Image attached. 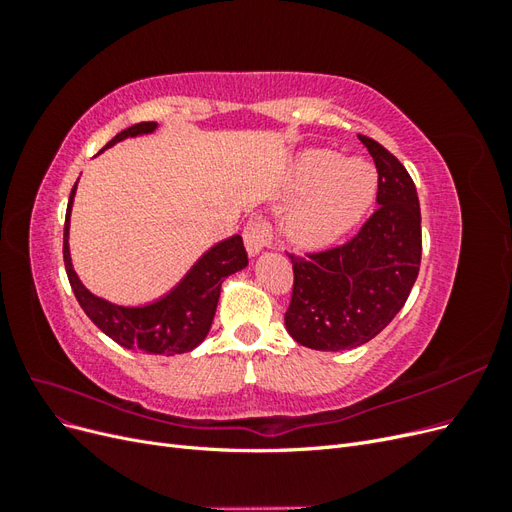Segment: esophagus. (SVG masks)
Here are the masks:
<instances>
[{"instance_id":"34e87169","label":"esophagus","mask_w":512,"mask_h":512,"mask_svg":"<svg viewBox=\"0 0 512 512\" xmlns=\"http://www.w3.org/2000/svg\"><path fill=\"white\" fill-rule=\"evenodd\" d=\"M243 241L247 247V254L250 256H258L262 250H267V247L271 245V228H269L267 220L256 218L247 224L243 230Z\"/></svg>"}]
</instances>
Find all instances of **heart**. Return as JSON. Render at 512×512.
Instances as JSON below:
<instances>
[{"label":"heart","instance_id":"b5f03b06","mask_svg":"<svg viewBox=\"0 0 512 512\" xmlns=\"http://www.w3.org/2000/svg\"><path fill=\"white\" fill-rule=\"evenodd\" d=\"M288 192L303 196L288 213L286 230L303 247L329 245L348 232L374 200L376 173L361 158L309 149L294 160Z\"/></svg>","mask_w":512,"mask_h":512}]
</instances>
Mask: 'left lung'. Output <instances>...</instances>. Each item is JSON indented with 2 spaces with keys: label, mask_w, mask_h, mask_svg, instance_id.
I'll list each match as a JSON object with an SVG mask.
<instances>
[{
  "label": "left lung",
  "mask_w": 512,
  "mask_h": 512,
  "mask_svg": "<svg viewBox=\"0 0 512 512\" xmlns=\"http://www.w3.org/2000/svg\"><path fill=\"white\" fill-rule=\"evenodd\" d=\"M359 141L378 168L380 207L344 245L290 256L294 286L286 331L312 350L337 352L374 339L404 307L421 267V207L414 181L374 138L359 134Z\"/></svg>",
  "instance_id": "1"
}]
</instances>
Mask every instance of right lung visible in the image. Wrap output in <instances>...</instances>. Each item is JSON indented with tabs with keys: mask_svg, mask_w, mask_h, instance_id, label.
<instances>
[{
	"mask_svg": "<svg viewBox=\"0 0 512 512\" xmlns=\"http://www.w3.org/2000/svg\"><path fill=\"white\" fill-rule=\"evenodd\" d=\"M156 121H143L119 132L104 149L126 138L156 132ZM102 149V151H104ZM79 183V181H76ZM76 183L70 192L66 226H64V262L74 297L96 327L119 346L143 354H183L203 344L218 309L220 290L228 275L247 267V254L241 235H232L211 245L190 271L181 277L160 299L145 305H117L89 292L76 275L70 256V211L76 194Z\"/></svg>",
	"mask_w": 512,
	"mask_h": 512,
	"instance_id": "1",
	"label": "right lung"
}]
</instances>
